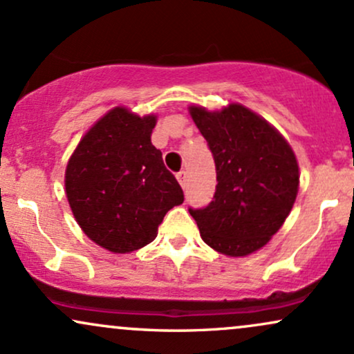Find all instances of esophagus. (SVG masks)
<instances>
[{"mask_svg": "<svg viewBox=\"0 0 354 354\" xmlns=\"http://www.w3.org/2000/svg\"><path fill=\"white\" fill-rule=\"evenodd\" d=\"M177 180H178V184L182 185V189H185V187H187V172H185V170H180V172L177 174Z\"/></svg>", "mask_w": 354, "mask_h": 354, "instance_id": "34e87169", "label": "esophagus"}]
</instances>
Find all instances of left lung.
<instances>
[{"label":"left lung","mask_w":354,"mask_h":354,"mask_svg":"<svg viewBox=\"0 0 354 354\" xmlns=\"http://www.w3.org/2000/svg\"><path fill=\"white\" fill-rule=\"evenodd\" d=\"M189 111L217 170L214 201L205 209H189L190 215L214 250L250 255L268 243L292 210L300 184L297 157L275 127L242 104Z\"/></svg>","instance_id":"obj_1"}]
</instances>
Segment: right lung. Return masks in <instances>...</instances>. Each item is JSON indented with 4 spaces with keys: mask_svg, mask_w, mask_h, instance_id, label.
Segmentation results:
<instances>
[{
    "mask_svg": "<svg viewBox=\"0 0 354 354\" xmlns=\"http://www.w3.org/2000/svg\"><path fill=\"white\" fill-rule=\"evenodd\" d=\"M156 115L114 107L94 124L68 162L66 195L93 242L114 253L139 250L184 192L151 142Z\"/></svg>",
    "mask_w": 354,
    "mask_h": 354,
    "instance_id": "right-lung-1",
    "label": "right lung"
}]
</instances>
